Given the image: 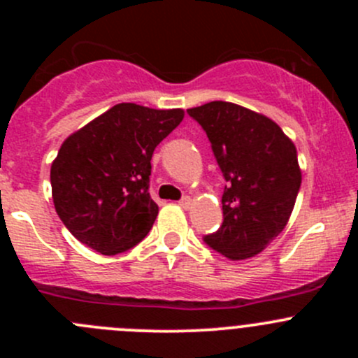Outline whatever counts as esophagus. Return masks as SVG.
Here are the masks:
<instances>
[{
	"mask_svg": "<svg viewBox=\"0 0 358 358\" xmlns=\"http://www.w3.org/2000/svg\"><path fill=\"white\" fill-rule=\"evenodd\" d=\"M180 206H182V208H189L190 206V197L189 196H183L182 199H180Z\"/></svg>",
	"mask_w": 358,
	"mask_h": 358,
	"instance_id": "esophagus-1",
	"label": "esophagus"
}]
</instances>
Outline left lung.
Returning a JSON list of instances; mask_svg holds the SVG:
<instances>
[{"instance_id":"8db88e82","label":"left lung","mask_w":358,"mask_h":358,"mask_svg":"<svg viewBox=\"0 0 358 358\" xmlns=\"http://www.w3.org/2000/svg\"><path fill=\"white\" fill-rule=\"evenodd\" d=\"M208 135L227 185L223 223L204 243L230 259L258 255L289 220L301 171L294 143L262 114L230 102L187 110Z\"/></svg>"}]
</instances>
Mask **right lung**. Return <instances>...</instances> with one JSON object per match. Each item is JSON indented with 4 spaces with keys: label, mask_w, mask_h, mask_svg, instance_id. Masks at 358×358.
<instances>
[{
    "label": "right lung",
    "mask_w": 358,
    "mask_h": 358,
    "mask_svg": "<svg viewBox=\"0 0 358 358\" xmlns=\"http://www.w3.org/2000/svg\"><path fill=\"white\" fill-rule=\"evenodd\" d=\"M182 119V109L117 103L62 143L50 171L53 204L79 243L110 256L149 234L159 211L150 159Z\"/></svg>",
    "instance_id": "1"
}]
</instances>
